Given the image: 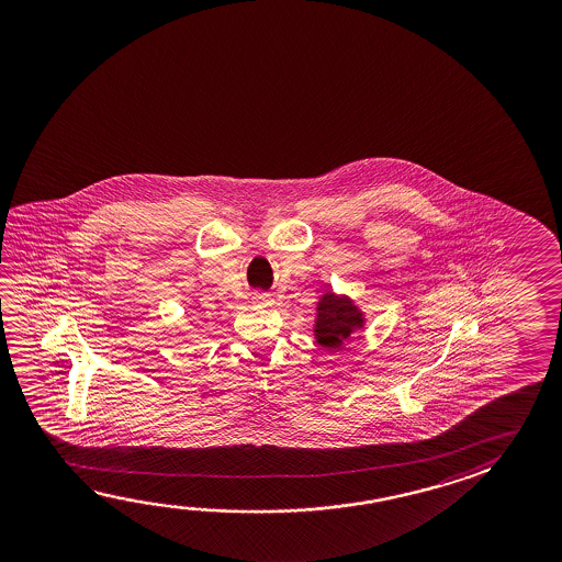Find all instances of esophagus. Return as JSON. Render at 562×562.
I'll use <instances>...</instances> for the list:
<instances>
[{
    "mask_svg": "<svg viewBox=\"0 0 562 562\" xmlns=\"http://www.w3.org/2000/svg\"><path fill=\"white\" fill-rule=\"evenodd\" d=\"M255 304L270 305L272 304V300L268 297V294H255Z\"/></svg>",
    "mask_w": 562,
    "mask_h": 562,
    "instance_id": "esophagus-1",
    "label": "esophagus"
}]
</instances>
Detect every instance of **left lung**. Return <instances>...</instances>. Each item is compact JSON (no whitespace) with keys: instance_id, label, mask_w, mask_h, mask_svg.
I'll return each instance as SVG.
<instances>
[{"instance_id":"1","label":"left lung","mask_w":562,"mask_h":562,"mask_svg":"<svg viewBox=\"0 0 562 562\" xmlns=\"http://www.w3.org/2000/svg\"><path fill=\"white\" fill-rule=\"evenodd\" d=\"M362 327V313L349 297L327 292L317 304L315 339L325 349H340L342 340Z\"/></svg>"}]
</instances>
